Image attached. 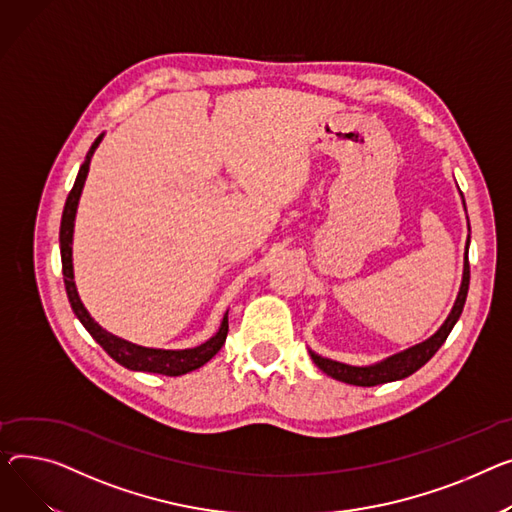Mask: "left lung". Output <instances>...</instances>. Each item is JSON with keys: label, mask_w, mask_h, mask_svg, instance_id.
Wrapping results in <instances>:
<instances>
[{"label": "left lung", "mask_w": 512, "mask_h": 512, "mask_svg": "<svg viewBox=\"0 0 512 512\" xmlns=\"http://www.w3.org/2000/svg\"><path fill=\"white\" fill-rule=\"evenodd\" d=\"M469 238H467V247H465V261H463V280H461V288L457 294V300L453 304V311L449 313L447 321L440 325V329L428 337L426 342L410 348V350H403L399 354H393L377 364H370V366H350L344 362H335L329 358H323L315 352H311L313 362L325 372L329 377H333L335 381H342L348 385H356V387H374V385H383V383H391V381H399L410 377L418 368H422L436 352L438 348L445 344V339L449 337L451 329L455 327V323L461 317L463 311V304L467 298V290H469Z\"/></svg>", "instance_id": "1"}]
</instances>
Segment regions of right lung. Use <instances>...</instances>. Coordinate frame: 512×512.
Listing matches in <instances>:
<instances>
[{
	"label": "right lung",
	"mask_w": 512,
	"mask_h": 512,
	"mask_svg": "<svg viewBox=\"0 0 512 512\" xmlns=\"http://www.w3.org/2000/svg\"><path fill=\"white\" fill-rule=\"evenodd\" d=\"M100 133L98 138L94 140L92 148L86 154L84 164L78 170L76 183L65 199V208H63V216H61V228H59V245H61V265H63V282H65V292L67 298H70L72 311L76 313V317L80 319V323L86 327V331L96 339L100 344V348L105 350L115 362H119L121 366L129 368V370H140V372H154V374H166V377H181V374H187L191 370H197L199 366H203L206 362H210L220 348L226 342L228 335V311L224 313V319L220 323V329L216 331L214 337H210L208 342H203L201 346L195 348H187V350H156V348H144L138 344H131L123 337H117L113 333H109L107 329H102L86 311V306L82 304L78 290H76V282H74V265H72V241H74V220H76V212H78V201L88 177V168H90V160L94 150L98 148V144L102 142Z\"/></svg>",
	"instance_id": "obj_1"
}]
</instances>
